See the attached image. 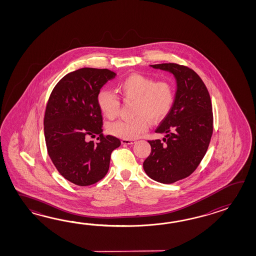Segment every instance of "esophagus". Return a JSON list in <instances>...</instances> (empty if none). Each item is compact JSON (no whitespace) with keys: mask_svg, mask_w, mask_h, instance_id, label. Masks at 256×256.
Segmentation results:
<instances>
[{"mask_svg":"<svg viewBox=\"0 0 256 256\" xmlns=\"http://www.w3.org/2000/svg\"><path fill=\"white\" fill-rule=\"evenodd\" d=\"M136 142V140H128V139H122V144H132Z\"/></svg>","mask_w":256,"mask_h":256,"instance_id":"obj_1","label":"esophagus"}]
</instances>
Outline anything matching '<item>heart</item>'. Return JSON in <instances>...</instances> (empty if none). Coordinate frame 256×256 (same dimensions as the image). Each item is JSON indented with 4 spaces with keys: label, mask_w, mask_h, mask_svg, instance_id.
Masks as SVG:
<instances>
[{
    "label": "heart",
    "mask_w": 256,
    "mask_h": 256,
    "mask_svg": "<svg viewBox=\"0 0 256 256\" xmlns=\"http://www.w3.org/2000/svg\"><path fill=\"white\" fill-rule=\"evenodd\" d=\"M117 90L124 100H132V114L129 120L110 122L107 130L112 136L132 140L148 129L150 120L158 122L168 114L174 104V88L168 80H156L138 73L130 74L117 85ZM97 102L102 114L114 120L119 114V98L108 90H100Z\"/></svg>",
    "instance_id": "heart-1"
}]
</instances>
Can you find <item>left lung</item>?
I'll return each mask as SVG.
<instances>
[{"label": "left lung", "mask_w": 256, "mask_h": 256, "mask_svg": "<svg viewBox=\"0 0 256 256\" xmlns=\"http://www.w3.org/2000/svg\"><path fill=\"white\" fill-rule=\"evenodd\" d=\"M168 71L176 80L174 104L156 132L161 140L148 141L151 154L144 169L152 180L172 184L190 176L202 162L213 132L212 105L204 82L196 72L174 63L151 65Z\"/></svg>", "instance_id": "obj_1"}]
</instances>
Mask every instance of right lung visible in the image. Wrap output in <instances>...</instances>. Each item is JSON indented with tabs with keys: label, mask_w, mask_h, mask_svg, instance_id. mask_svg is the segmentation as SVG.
<instances>
[{
	"label": "right lung",
	"mask_w": 256,
	"mask_h": 256,
	"mask_svg": "<svg viewBox=\"0 0 256 256\" xmlns=\"http://www.w3.org/2000/svg\"><path fill=\"white\" fill-rule=\"evenodd\" d=\"M116 73L107 68H83L63 76L46 104L44 132L48 156L66 180L86 186L102 180L112 152L120 146L114 136L102 134V115L97 96ZM97 134L98 142H88Z\"/></svg>",
	"instance_id": "right-lung-1"
}]
</instances>
